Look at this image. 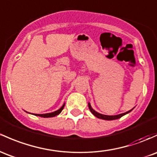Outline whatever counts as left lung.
Segmentation results:
<instances>
[{
	"instance_id": "1",
	"label": "left lung",
	"mask_w": 157,
	"mask_h": 157,
	"mask_svg": "<svg viewBox=\"0 0 157 157\" xmlns=\"http://www.w3.org/2000/svg\"><path fill=\"white\" fill-rule=\"evenodd\" d=\"M89 109H90L91 113H92V114L94 115V116H96V117H97V118H101V119L107 120V121H111V120L118 119V118H121V117L123 116V115L127 114V113H130V112H131L132 110V109H130V111L126 112V113H121V114L117 115H106L101 114V113H97V112H96V111H94V110L92 108V106H91V105H90V104H89Z\"/></svg>"
}]
</instances>
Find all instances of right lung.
Returning a JSON list of instances; mask_svg holds the SVG:
<instances>
[{"mask_svg": "<svg viewBox=\"0 0 157 157\" xmlns=\"http://www.w3.org/2000/svg\"><path fill=\"white\" fill-rule=\"evenodd\" d=\"M64 106H65V104L63 105V106H62L59 109L56 110V111H55V112H53V113H46V114H35V115L42 117V118H51V117H54V116H56V115H59V113H61L62 110H63V108H64Z\"/></svg>", "mask_w": 157, "mask_h": 157, "instance_id": "add662e5", "label": "right lung"}]
</instances>
